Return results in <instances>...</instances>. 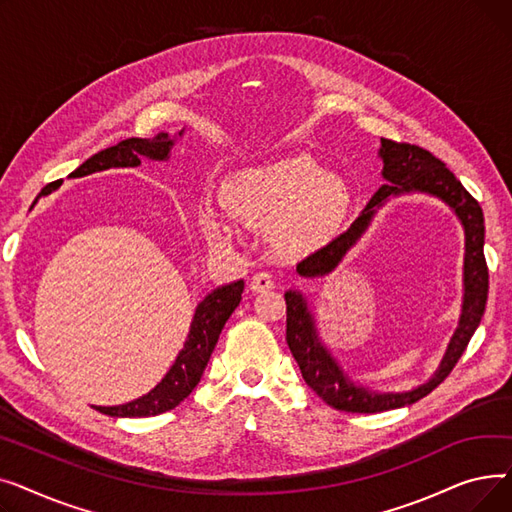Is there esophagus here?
<instances>
[{"label": "esophagus", "instance_id": "34e87169", "mask_svg": "<svg viewBox=\"0 0 512 512\" xmlns=\"http://www.w3.org/2000/svg\"><path fill=\"white\" fill-rule=\"evenodd\" d=\"M274 288V278L267 272H259L251 278V290L253 292H267Z\"/></svg>", "mask_w": 512, "mask_h": 512}]
</instances>
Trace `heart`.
<instances>
[{
  "label": "heart",
  "instance_id": "heart-1",
  "mask_svg": "<svg viewBox=\"0 0 512 512\" xmlns=\"http://www.w3.org/2000/svg\"><path fill=\"white\" fill-rule=\"evenodd\" d=\"M224 209L203 205L199 224L213 245H228L238 218L274 234L286 251H309L326 242L348 211L346 184L307 155H290L238 170L222 184Z\"/></svg>",
  "mask_w": 512,
  "mask_h": 512
}]
</instances>
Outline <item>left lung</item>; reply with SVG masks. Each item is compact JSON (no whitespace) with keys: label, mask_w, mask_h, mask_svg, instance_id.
I'll return each mask as SVG.
<instances>
[{"label":"left lung","mask_w":512,"mask_h":512,"mask_svg":"<svg viewBox=\"0 0 512 512\" xmlns=\"http://www.w3.org/2000/svg\"><path fill=\"white\" fill-rule=\"evenodd\" d=\"M384 170V184L369 199L367 207L344 234L330 245L305 257L297 272L303 278H321L334 272L344 255L369 228L375 211L390 197L423 193L446 203L465 230V261H463V307L459 326H456L440 367L425 384L405 392H380L348 378V373L334 359L330 348L321 342L315 315L301 290H286V342L294 361L299 363L307 386L330 407L346 413H382L390 409L409 407L438 388L446 375L461 359L465 348L477 330L488 301V265L483 257V211L479 203L465 191V186L446 168L444 161L429 151L382 139L378 151Z\"/></svg>","instance_id":"8db88e82"}]
</instances>
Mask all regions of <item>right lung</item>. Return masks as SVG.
<instances>
[{
    "label": "right lung",
    "instance_id": "right-lung-1",
    "mask_svg": "<svg viewBox=\"0 0 512 512\" xmlns=\"http://www.w3.org/2000/svg\"><path fill=\"white\" fill-rule=\"evenodd\" d=\"M182 134H184V128L178 130L176 134L159 132L153 139L120 141L114 147H107L91 155L83 166H78L70 174V178H83V176L110 170V168H137L141 166L143 157L151 161H168L172 147L176 145V139H180ZM60 184L62 180L47 184L37 195L35 203L39 201V197H45L56 191ZM242 290H245V282L236 280L211 290L197 305L191 321V330H188L182 351L178 353L174 365L168 369V373L161 378V382L153 390H149L141 398H134L118 407H95V409L110 417H151V415L166 413L178 407L180 402L201 382V375L207 367V361L213 353L215 344H218L222 328L226 326L228 317L234 313V309L242 299Z\"/></svg>",
    "mask_w": 512,
    "mask_h": 512
}]
</instances>
